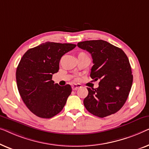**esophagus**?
<instances>
[{
	"label": "esophagus",
	"mask_w": 149,
	"mask_h": 149,
	"mask_svg": "<svg viewBox=\"0 0 149 149\" xmlns=\"http://www.w3.org/2000/svg\"><path fill=\"white\" fill-rule=\"evenodd\" d=\"M72 87L73 91H76V90H77L81 87V86L79 84H74L72 85Z\"/></svg>",
	"instance_id": "esophagus-1"
}]
</instances>
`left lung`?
Masks as SVG:
<instances>
[{"mask_svg":"<svg viewBox=\"0 0 149 149\" xmlns=\"http://www.w3.org/2000/svg\"><path fill=\"white\" fill-rule=\"evenodd\" d=\"M77 47L91 54L93 66L91 77L99 79L97 88H88L85 107L94 116L104 117L116 113L128 97L133 75L128 58L122 50L102 40H86Z\"/></svg>","mask_w":149,"mask_h":149,"instance_id":"left-lung-1","label":"left lung"}]
</instances>
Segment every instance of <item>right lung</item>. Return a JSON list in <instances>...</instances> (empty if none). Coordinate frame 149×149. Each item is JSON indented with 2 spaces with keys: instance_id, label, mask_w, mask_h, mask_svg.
I'll list each match as a JSON object with an SVG mask.
<instances>
[{
  "instance_id": "obj_1",
  "label": "right lung",
  "mask_w": 149,
  "mask_h": 149,
  "mask_svg": "<svg viewBox=\"0 0 149 149\" xmlns=\"http://www.w3.org/2000/svg\"><path fill=\"white\" fill-rule=\"evenodd\" d=\"M75 47L47 42L29 49L21 58L16 70L17 88L27 107L36 116L51 118L63 109L72 87L54 84L52 77L59 70L62 56Z\"/></svg>"
}]
</instances>
